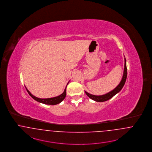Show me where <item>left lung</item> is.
<instances>
[{"mask_svg":"<svg viewBox=\"0 0 152 152\" xmlns=\"http://www.w3.org/2000/svg\"><path fill=\"white\" fill-rule=\"evenodd\" d=\"M126 77H127V69H126V59L125 58V63H124V73L123 75V78L120 82L119 85L117 86L115 88H114L109 93H107L106 94L103 95H94L90 94L89 93L85 91L86 95L90 98L93 99V100H95L96 102H105L109 99L112 98L113 96H115L116 94L119 93L120 91L122 89L123 86L126 83Z\"/></svg>","mask_w":152,"mask_h":152,"instance_id":"obj_1","label":"left lung"}]
</instances>
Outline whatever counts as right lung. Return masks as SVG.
Segmentation results:
<instances>
[{"mask_svg": "<svg viewBox=\"0 0 152 152\" xmlns=\"http://www.w3.org/2000/svg\"><path fill=\"white\" fill-rule=\"evenodd\" d=\"M68 84V83H67ZM26 87V86H25ZM67 87V86H66ZM26 91L29 94V95L33 98L35 100L37 101L38 102H40L41 103H44L45 104H49V105H56L57 104L60 103L65 98L66 95V87L64 91V93H62V94H61L59 96H56V97H54V98H47V99H41V98H37L36 96H34L31 93H30L28 90L26 88Z\"/></svg>", "mask_w": 152, "mask_h": 152, "instance_id": "obj_1", "label": "right lung"}]
</instances>
